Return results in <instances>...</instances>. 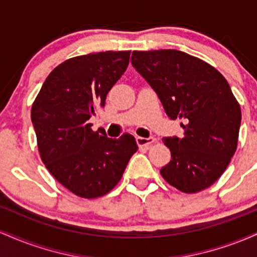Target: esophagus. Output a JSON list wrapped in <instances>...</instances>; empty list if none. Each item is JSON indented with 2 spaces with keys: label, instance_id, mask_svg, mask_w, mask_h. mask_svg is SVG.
<instances>
[{
  "label": "esophagus",
  "instance_id": "obj_1",
  "mask_svg": "<svg viewBox=\"0 0 257 257\" xmlns=\"http://www.w3.org/2000/svg\"><path fill=\"white\" fill-rule=\"evenodd\" d=\"M155 141H156L155 138H141V137L137 138L138 145L140 147H146V149H149Z\"/></svg>",
  "mask_w": 257,
  "mask_h": 257
}]
</instances>
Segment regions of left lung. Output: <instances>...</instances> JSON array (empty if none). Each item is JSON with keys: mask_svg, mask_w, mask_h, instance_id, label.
Masks as SVG:
<instances>
[{"mask_svg": "<svg viewBox=\"0 0 257 257\" xmlns=\"http://www.w3.org/2000/svg\"><path fill=\"white\" fill-rule=\"evenodd\" d=\"M131 61L168 117L184 120V137L163 139L172 159L161 175L184 193L205 190L222 175L238 145L241 111L228 82L211 65L175 49L135 51Z\"/></svg>", "mask_w": 257, "mask_h": 257, "instance_id": "1", "label": "left lung"}]
</instances>
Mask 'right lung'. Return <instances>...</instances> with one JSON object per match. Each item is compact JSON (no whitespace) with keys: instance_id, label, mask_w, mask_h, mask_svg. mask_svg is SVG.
I'll use <instances>...</instances> for the list:
<instances>
[{"instance_id":"1","label":"right lung","mask_w":257,"mask_h":257,"mask_svg":"<svg viewBox=\"0 0 257 257\" xmlns=\"http://www.w3.org/2000/svg\"><path fill=\"white\" fill-rule=\"evenodd\" d=\"M131 51L67 59L49 73L31 108L41 159L65 188L81 198L105 196L138 151L135 138L110 139L88 122L124 73Z\"/></svg>"}]
</instances>
